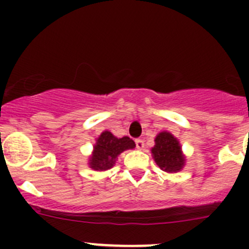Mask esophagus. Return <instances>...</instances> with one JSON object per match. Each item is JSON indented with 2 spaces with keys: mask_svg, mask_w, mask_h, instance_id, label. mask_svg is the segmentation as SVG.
<instances>
[{
  "mask_svg": "<svg viewBox=\"0 0 249 249\" xmlns=\"http://www.w3.org/2000/svg\"><path fill=\"white\" fill-rule=\"evenodd\" d=\"M135 143H136V147L139 148V149H143V148H144V141L142 139H136L135 140Z\"/></svg>",
  "mask_w": 249,
  "mask_h": 249,
  "instance_id": "1",
  "label": "esophagus"
}]
</instances>
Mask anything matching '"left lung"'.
Returning <instances> with one entry per match:
<instances>
[{
  "label": "left lung",
  "instance_id": "left-lung-1",
  "mask_svg": "<svg viewBox=\"0 0 249 249\" xmlns=\"http://www.w3.org/2000/svg\"><path fill=\"white\" fill-rule=\"evenodd\" d=\"M152 153L155 162L162 171L177 172L184 165L179 143L170 132L164 131L158 135Z\"/></svg>",
  "mask_w": 249,
  "mask_h": 249
}]
</instances>
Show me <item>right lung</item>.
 Wrapping results in <instances>:
<instances>
[{
    "label": "right lung",
    "mask_w": 249,
    "mask_h": 249,
    "mask_svg": "<svg viewBox=\"0 0 249 249\" xmlns=\"http://www.w3.org/2000/svg\"><path fill=\"white\" fill-rule=\"evenodd\" d=\"M135 142L125 136L117 139L109 131L102 132L94 147V154L90 159V167L96 171H105L114 165L118 155L126 149H132Z\"/></svg>",
    "instance_id": "right-lung-1"
}]
</instances>
